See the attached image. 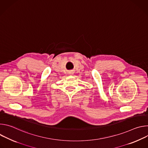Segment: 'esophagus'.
I'll return each instance as SVG.
<instances>
[{
    "instance_id": "34e87169",
    "label": "esophagus",
    "mask_w": 148,
    "mask_h": 148,
    "mask_svg": "<svg viewBox=\"0 0 148 148\" xmlns=\"http://www.w3.org/2000/svg\"><path fill=\"white\" fill-rule=\"evenodd\" d=\"M73 74V71H70V72H69V74H70V75H72Z\"/></svg>"
}]
</instances>
